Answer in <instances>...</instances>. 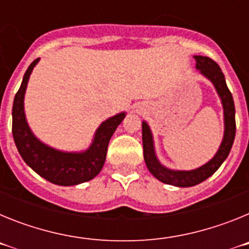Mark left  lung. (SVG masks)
Returning a JSON list of instances; mask_svg holds the SVG:
<instances>
[{"mask_svg":"<svg viewBox=\"0 0 249 249\" xmlns=\"http://www.w3.org/2000/svg\"><path fill=\"white\" fill-rule=\"evenodd\" d=\"M196 67L207 77L211 82L214 85L215 91L218 92L221 97L222 105H223L224 112V136L219 146L218 152L214 157L207 162L204 166L199 167L192 171H172L158 162L155 153V146H153V138H152L151 129L146 122H142V142H143V157L149 172L157 178L158 181L163 182L166 184H172L177 187H192L196 184L206 181L207 178L211 177L217 169L221 167L224 160L230 155L232 148L234 136H236V109H234V102L231 91L228 89L226 78L222 72L221 67L211 59L210 57L195 56Z\"/></svg>","mask_w":249,"mask_h":249,"instance_id":"left-lung-1","label":"left lung"}]
</instances>
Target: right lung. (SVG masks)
I'll return each mask as SVG.
<instances>
[{"label":"right lung","mask_w":249,"mask_h":249,"mask_svg":"<svg viewBox=\"0 0 249 249\" xmlns=\"http://www.w3.org/2000/svg\"><path fill=\"white\" fill-rule=\"evenodd\" d=\"M38 58L28 66L21 87L17 91L12 107V135L19 155L37 175L58 186H74L91 181L101 172L107 155V147L117 126L126 117L118 113L98 127L93 142L87 151L81 153L57 151L37 140L31 132L23 111V98L28 78Z\"/></svg>","instance_id":"1"}]
</instances>
